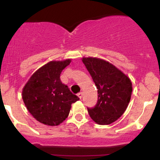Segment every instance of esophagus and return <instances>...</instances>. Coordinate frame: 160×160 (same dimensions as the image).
Returning <instances> with one entry per match:
<instances>
[{
  "mask_svg": "<svg viewBox=\"0 0 160 160\" xmlns=\"http://www.w3.org/2000/svg\"><path fill=\"white\" fill-rule=\"evenodd\" d=\"M78 96L79 97V98H80V99L82 98V92H79L78 94Z\"/></svg>",
  "mask_w": 160,
  "mask_h": 160,
  "instance_id": "obj_1",
  "label": "esophagus"
}]
</instances>
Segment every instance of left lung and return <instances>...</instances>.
I'll return each mask as SVG.
<instances>
[{"instance_id":"left-lung-1","label":"left lung","mask_w":160,"mask_h":160,"mask_svg":"<svg viewBox=\"0 0 160 160\" xmlns=\"http://www.w3.org/2000/svg\"><path fill=\"white\" fill-rule=\"evenodd\" d=\"M97 89L98 102L95 108H88L94 122L109 125L123 114L130 102L132 84L129 78L111 63L102 58H82Z\"/></svg>"}]
</instances>
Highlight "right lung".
<instances>
[{"instance_id": "obj_1", "label": "right lung", "mask_w": 160, "mask_h": 160, "mask_svg": "<svg viewBox=\"0 0 160 160\" xmlns=\"http://www.w3.org/2000/svg\"><path fill=\"white\" fill-rule=\"evenodd\" d=\"M71 59L51 61L32 75L22 89L28 111L38 122L58 126L68 117L71 104L79 98L60 80V74Z\"/></svg>"}]
</instances>
